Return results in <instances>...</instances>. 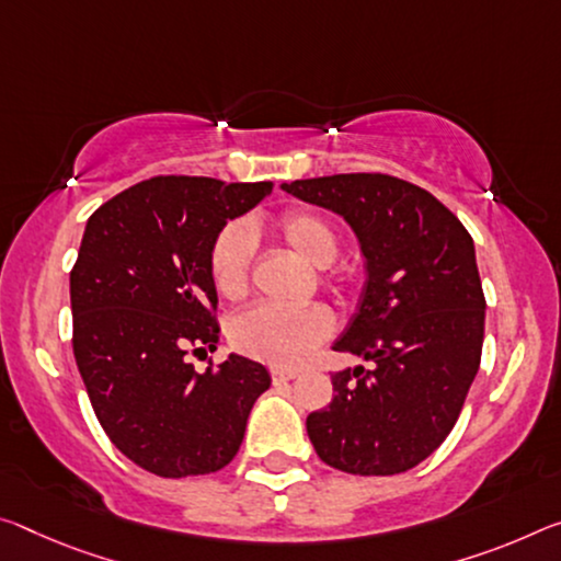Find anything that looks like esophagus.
<instances>
[{
    "instance_id": "obj_1",
    "label": "esophagus",
    "mask_w": 561,
    "mask_h": 561,
    "mask_svg": "<svg viewBox=\"0 0 561 561\" xmlns=\"http://www.w3.org/2000/svg\"><path fill=\"white\" fill-rule=\"evenodd\" d=\"M291 379H297V371H284V369H272V381L277 387H282V385H287V381H291Z\"/></svg>"
}]
</instances>
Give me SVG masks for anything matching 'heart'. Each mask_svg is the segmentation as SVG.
I'll list each match as a JSON object with an SVG mask.
<instances>
[{
	"instance_id": "heart-1",
	"label": "heart",
	"mask_w": 561,
	"mask_h": 561,
	"mask_svg": "<svg viewBox=\"0 0 561 561\" xmlns=\"http://www.w3.org/2000/svg\"><path fill=\"white\" fill-rule=\"evenodd\" d=\"M274 232L299 260L324 270L340 254V237L329 221L309 209H289L277 219ZM252 237L244 227L221 229L209 249V277L225 299L244 297L252 266ZM336 289L344 284L336 282ZM332 332V314L322 305L279 307L260 305L234 317L229 340L247 357L272 364L279 369L299 367L319 342Z\"/></svg>"
}]
</instances>
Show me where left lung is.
I'll list each match as a JSON object with an SVG mask.
<instances>
[{"label": "left lung", "mask_w": 561, "mask_h": 561, "mask_svg": "<svg viewBox=\"0 0 561 561\" xmlns=\"http://www.w3.org/2000/svg\"><path fill=\"white\" fill-rule=\"evenodd\" d=\"M282 190L340 215L367 272L332 350L371 367L334 371L332 404L307 416L309 439L346 474L407 472L447 439L482 359L486 305L472 237L437 197L389 174L317 176Z\"/></svg>", "instance_id": "8db88e82"}]
</instances>
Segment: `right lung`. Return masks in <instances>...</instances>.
I'll return each mask as SVG.
<instances>
[{
	"label": "right lung",
	"instance_id": "right-lung-1",
	"mask_svg": "<svg viewBox=\"0 0 561 561\" xmlns=\"http://www.w3.org/2000/svg\"><path fill=\"white\" fill-rule=\"evenodd\" d=\"M270 194V182L154 176L87 221L69 274L75 359L106 437L157 477L227 467L272 385L264 364L242 354L202 375L186 362L192 346L217 350L219 340L211 242Z\"/></svg>",
	"mask_w": 561,
	"mask_h": 561
}]
</instances>
